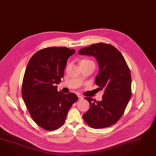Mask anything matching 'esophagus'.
I'll list each match as a JSON object with an SVG mask.
<instances>
[{"mask_svg":"<svg viewBox=\"0 0 156 156\" xmlns=\"http://www.w3.org/2000/svg\"><path fill=\"white\" fill-rule=\"evenodd\" d=\"M78 99L80 100H83V97L81 95H78Z\"/></svg>","mask_w":156,"mask_h":156,"instance_id":"obj_1","label":"esophagus"}]
</instances>
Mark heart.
I'll use <instances>...</instances> for the list:
<instances>
[{
	"instance_id": "heart-1",
	"label": "heart",
	"mask_w": 156,
	"mask_h": 156,
	"mask_svg": "<svg viewBox=\"0 0 156 156\" xmlns=\"http://www.w3.org/2000/svg\"><path fill=\"white\" fill-rule=\"evenodd\" d=\"M88 64H94V62L92 61L91 60H88V59H83V60H82L80 62V65H86Z\"/></svg>"
}]
</instances>
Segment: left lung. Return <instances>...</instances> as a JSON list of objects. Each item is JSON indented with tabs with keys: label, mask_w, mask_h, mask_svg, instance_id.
<instances>
[{
	"label": "left lung",
	"mask_w": 156,
	"mask_h": 156,
	"mask_svg": "<svg viewBox=\"0 0 156 156\" xmlns=\"http://www.w3.org/2000/svg\"><path fill=\"white\" fill-rule=\"evenodd\" d=\"M78 53L95 57L99 66L97 88L103 90V100L86 97L90 109L83 114L86 123L95 129L108 127L121 117L131 96V76L122 53L114 46L103 43L81 48Z\"/></svg>",
	"instance_id": "obj_1"
}]
</instances>
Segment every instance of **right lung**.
Instances as JSON below:
<instances>
[{
	"instance_id": "1",
	"label": "right lung",
	"mask_w": 156,
	"mask_h": 156,
	"mask_svg": "<svg viewBox=\"0 0 156 156\" xmlns=\"http://www.w3.org/2000/svg\"><path fill=\"white\" fill-rule=\"evenodd\" d=\"M75 50L48 47L31 57L23 76L22 96L31 117L39 126L48 131L62 125L68 111L78 100L73 93L57 91L69 57Z\"/></svg>"
}]
</instances>
